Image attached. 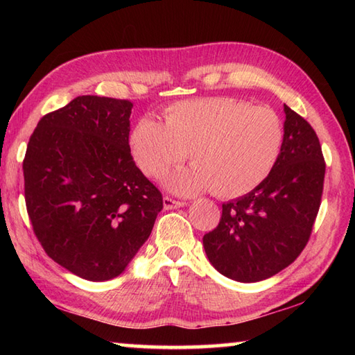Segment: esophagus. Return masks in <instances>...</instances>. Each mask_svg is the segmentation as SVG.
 <instances>
[{"mask_svg":"<svg viewBox=\"0 0 355 355\" xmlns=\"http://www.w3.org/2000/svg\"><path fill=\"white\" fill-rule=\"evenodd\" d=\"M163 206H164V209L171 210V209H177V207L186 206V201H180V200H173L171 197H164L163 198Z\"/></svg>","mask_w":355,"mask_h":355,"instance_id":"obj_1","label":"esophagus"}]
</instances>
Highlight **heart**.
<instances>
[{"mask_svg": "<svg viewBox=\"0 0 355 355\" xmlns=\"http://www.w3.org/2000/svg\"><path fill=\"white\" fill-rule=\"evenodd\" d=\"M284 123L271 108L233 97H205L172 103L164 125L143 117L130 134L135 164L149 178H162L189 154V171L169 178L178 193L210 189L235 198L266 180L281 155Z\"/></svg>", "mask_w": 355, "mask_h": 355, "instance_id": "b5f03b06", "label": "heart"}]
</instances>
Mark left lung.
Instances as JSON below:
<instances>
[{"label": "left lung", "mask_w": 355, "mask_h": 355, "mask_svg": "<svg viewBox=\"0 0 355 355\" xmlns=\"http://www.w3.org/2000/svg\"><path fill=\"white\" fill-rule=\"evenodd\" d=\"M284 146L263 182L223 205L216 227L202 236L210 263L225 277L258 282L297 259L318 216L325 158L318 134L285 105Z\"/></svg>", "instance_id": "left-lung-1"}]
</instances>
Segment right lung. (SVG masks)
<instances>
[{"mask_svg": "<svg viewBox=\"0 0 355 355\" xmlns=\"http://www.w3.org/2000/svg\"><path fill=\"white\" fill-rule=\"evenodd\" d=\"M131 110L125 99L79 96L37 122L22 162L37 241L87 281L122 273L163 209L162 192L131 155Z\"/></svg>", "mask_w": 355, "mask_h": 355, "instance_id": "obj_1", "label": "right lung"}]
</instances>
